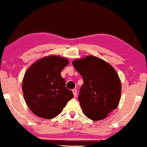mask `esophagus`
Segmentation results:
<instances>
[{"label": "esophagus", "instance_id": "34e87169", "mask_svg": "<svg viewBox=\"0 0 147 147\" xmlns=\"http://www.w3.org/2000/svg\"><path fill=\"white\" fill-rule=\"evenodd\" d=\"M72 92H73V94H74V97H76V96H77L78 93H77V90H76V89H72Z\"/></svg>", "mask_w": 147, "mask_h": 147}]
</instances>
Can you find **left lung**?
Returning a JSON list of instances; mask_svg holds the SVG:
<instances>
[{
	"label": "left lung",
	"instance_id": "left-lung-1",
	"mask_svg": "<svg viewBox=\"0 0 147 147\" xmlns=\"http://www.w3.org/2000/svg\"><path fill=\"white\" fill-rule=\"evenodd\" d=\"M72 64L84 80L78 100L85 115L93 121L107 117L121 99L117 73L109 63L93 56L76 59Z\"/></svg>",
	"mask_w": 147,
	"mask_h": 147
}]
</instances>
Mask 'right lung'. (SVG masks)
I'll return each mask as SVG.
<instances>
[{
	"label": "right lung",
	"mask_w": 147,
	"mask_h": 147,
	"mask_svg": "<svg viewBox=\"0 0 147 147\" xmlns=\"http://www.w3.org/2000/svg\"><path fill=\"white\" fill-rule=\"evenodd\" d=\"M68 63L66 58L50 56L40 59L27 69L22 81L23 94L36 115L48 119L56 117L74 97L61 76Z\"/></svg>",
	"instance_id": "right-lung-1"
}]
</instances>
